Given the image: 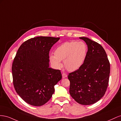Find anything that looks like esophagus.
I'll return each mask as SVG.
<instances>
[{
    "label": "esophagus",
    "instance_id": "1",
    "mask_svg": "<svg viewBox=\"0 0 121 121\" xmlns=\"http://www.w3.org/2000/svg\"><path fill=\"white\" fill-rule=\"evenodd\" d=\"M67 77V75L65 73H62V78H65Z\"/></svg>",
    "mask_w": 121,
    "mask_h": 121
}]
</instances>
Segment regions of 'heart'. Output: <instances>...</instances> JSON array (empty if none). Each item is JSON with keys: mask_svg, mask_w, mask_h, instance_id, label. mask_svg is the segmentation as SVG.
<instances>
[{"mask_svg": "<svg viewBox=\"0 0 121 121\" xmlns=\"http://www.w3.org/2000/svg\"><path fill=\"white\" fill-rule=\"evenodd\" d=\"M87 53V47L82 41H66L59 46L54 54L50 56L51 62L56 68L62 67L61 61H64L65 67L69 71L78 70L83 64Z\"/></svg>", "mask_w": 121, "mask_h": 121, "instance_id": "obj_1", "label": "heart"}]
</instances>
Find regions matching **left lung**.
I'll list each match as a JSON object with an SVG mask.
<instances>
[{
	"mask_svg": "<svg viewBox=\"0 0 121 121\" xmlns=\"http://www.w3.org/2000/svg\"><path fill=\"white\" fill-rule=\"evenodd\" d=\"M88 46V52L82 66L69 73V93L78 103L94 104L105 94L108 85L110 63L103 48L87 37H81Z\"/></svg>",
	"mask_w": 121,
	"mask_h": 121,
	"instance_id": "8db88e82",
	"label": "left lung"
}]
</instances>
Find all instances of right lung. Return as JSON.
<instances>
[{
    "label": "right lung",
    "instance_id": "right-lung-1",
    "mask_svg": "<svg viewBox=\"0 0 121 121\" xmlns=\"http://www.w3.org/2000/svg\"><path fill=\"white\" fill-rule=\"evenodd\" d=\"M60 37L39 36L21 45L13 59L12 70L16 92L28 104L46 103L54 93V86L61 80L60 70L49 68V52Z\"/></svg>",
    "mask_w": 121,
    "mask_h": 121
}]
</instances>
